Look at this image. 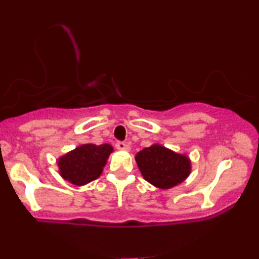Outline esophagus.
Segmentation results:
<instances>
[{"instance_id": "esophagus-1", "label": "esophagus", "mask_w": 259, "mask_h": 259, "mask_svg": "<svg viewBox=\"0 0 259 259\" xmlns=\"http://www.w3.org/2000/svg\"><path fill=\"white\" fill-rule=\"evenodd\" d=\"M115 147L118 148L119 151H130V146L127 144L123 143V141H116Z\"/></svg>"}]
</instances>
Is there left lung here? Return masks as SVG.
Returning <instances> with one entry per match:
<instances>
[{
	"instance_id": "left-lung-1",
	"label": "left lung",
	"mask_w": 259,
	"mask_h": 259,
	"mask_svg": "<svg viewBox=\"0 0 259 259\" xmlns=\"http://www.w3.org/2000/svg\"><path fill=\"white\" fill-rule=\"evenodd\" d=\"M136 160L145 180L162 190L183 183L191 172V161L186 155L158 144L138 152Z\"/></svg>"
}]
</instances>
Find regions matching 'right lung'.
Returning a JSON list of instances; mask_svg holds the SVG:
<instances>
[{"instance_id":"1","label":"right lung","mask_w":259,"mask_h":259,"mask_svg":"<svg viewBox=\"0 0 259 259\" xmlns=\"http://www.w3.org/2000/svg\"><path fill=\"white\" fill-rule=\"evenodd\" d=\"M112 152L113 147L108 144L81 145L59 159L60 175L77 186L93 182L100 177Z\"/></svg>"}]
</instances>
